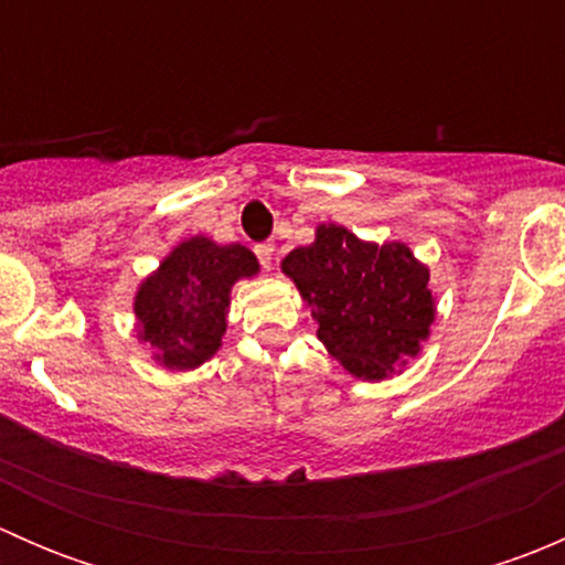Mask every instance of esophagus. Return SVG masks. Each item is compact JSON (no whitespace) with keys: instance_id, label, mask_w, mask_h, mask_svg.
Returning <instances> with one entry per match:
<instances>
[{"instance_id":"1","label":"esophagus","mask_w":565,"mask_h":565,"mask_svg":"<svg viewBox=\"0 0 565 565\" xmlns=\"http://www.w3.org/2000/svg\"><path fill=\"white\" fill-rule=\"evenodd\" d=\"M254 254L259 256L262 267H265V270H270V267H273V259H276V246H273L270 241H267V243H256V246H254Z\"/></svg>"}]
</instances>
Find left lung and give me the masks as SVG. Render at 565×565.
<instances>
[{
	"mask_svg": "<svg viewBox=\"0 0 565 565\" xmlns=\"http://www.w3.org/2000/svg\"><path fill=\"white\" fill-rule=\"evenodd\" d=\"M281 270L311 306L319 341L355 377L385 380L429 339V267L404 243L377 246L319 224L315 243L289 250Z\"/></svg>",
	"mask_w": 565,
	"mask_h": 565,
	"instance_id": "left-lung-1",
	"label": "left lung"
}]
</instances>
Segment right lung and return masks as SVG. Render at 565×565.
<instances>
[{
	"label": "right lung",
	"instance_id": "obj_1",
	"mask_svg": "<svg viewBox=\"0 0 565 565\" xmlns=\"http://www.w3.org/2000/svg\"><path fill=\"white\" fill-rule=\"evenodd\" d=\"M259 273V262L241 243L218 246L196 235L182 241L134 298L136 335L150 344L161 366H202L226 333L232 284Z\"/></svg>",
	"mask_w": 565,
	"mask_h": 565
}]
</instances>
